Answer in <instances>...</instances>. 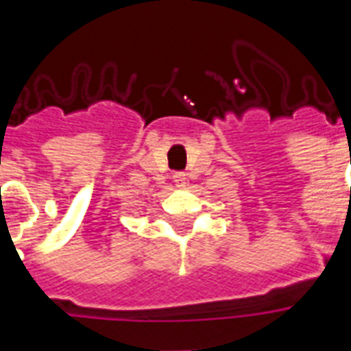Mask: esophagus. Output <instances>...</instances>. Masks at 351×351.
I'll list each match as a JSON object with an SVG mask.
<instances>
[{
    "label": "esophagus",
    "mask_w": 351,
    "mask_h": 351,
    "mask_svg": "<svg viewBox=\"0 0 351 351\" xmlns=\"http://www.w3.org/2000/svg\"><path fill=\"white\" fill-rule=\"evenodd\" d=\"M173 182H175L176 187H184L187 184V178H186V173H175L173 175Z\"/></svg>",
    "instance_id": "34e87169"
}]
</instances>
